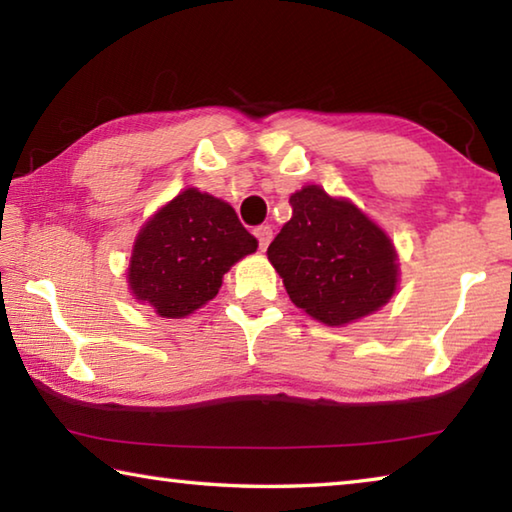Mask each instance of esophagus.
Here are the masks:
<instances>
[{"instance_id":"1","label":"esophagus","mask_w":512,"mask_h":512,"mask_svg":"<svg viewBox=\"0 0 512 512\" xmlns=\"http://www.w3.org/2000/svg\"><path fill=\"white\" fill-rule=\"evenodd\" d=\"M255 237H257L259 250H266L268 244H271V239H273V230L268 228V225H262V228L255 230Z\"/></svg>"}]
</instances>
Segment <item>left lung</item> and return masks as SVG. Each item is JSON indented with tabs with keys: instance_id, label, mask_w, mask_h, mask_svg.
Masks as SVG:
<instances>
[{
	"instance_id": "left-lung-1",
	"label": "left lung",
	"mask_w": 512,
	"mask_h": 512,
	"mask_svg": "<svg viewBox=\"0 0 512 512\" xmlns=\"http://www.w3.org/2000/svg\"><path fill=\"white\" fill-rule=\"evenodd\" d=\"M291 221L266 255L293 305L329 327L375 314L395 296L400 257L395 244L348 198L320 185L291 194Z\"/></svg>"
}]
</instances>
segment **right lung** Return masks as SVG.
<instances>
[{
  "mask_svg": "<svg viewBox=\"0 0 512 512\" xmlns=\"http://www.w3.org/2000/svg\"><path fill=\"white\" fill-rule=\"evenodd\" d=\"M257 239L239 223L235 207L187 187L137 232L128 289L162 318H185L207 305L223 275L255 253Z\"/></svg>",
  "mask_w": 512,
  "mask_h": 512,
  "instance_id": "add662e5",
  "label": "right lung"
}]
</instances>
